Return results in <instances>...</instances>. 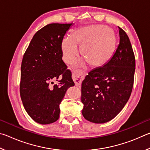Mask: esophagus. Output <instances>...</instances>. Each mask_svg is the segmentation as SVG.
<instances>
[{
    "label": "esophagus",
    "instance_id": "obj_1",
    "mask_svg": "<svg viewBox=\"0 0 150 150\" xmlns=\"http://www.w3.org/2000/svg\"><path fill=\"white\" fill-rule=\"evenodd\" d=\"M85 73L82 71H78L73 73L72 78L76 86H80L81 85L82 81L85 77Z\"/></svg>",
    "mask_w": 150,
    "mask_h": 150
}]
</instances>
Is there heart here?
Listing matches in <instances>:
<instances>
[{"label":"heart","instance_id":"heart-1","mask_svg":"<svg viewBox=\"0 0 150 150\" xmlns=\"http://www.w3.org/2000/svg\"><path fill=\"white\" fill-rule=\"evenodd\" d=\"M116 45L115 33L103 25H89L75 30L71 37L62 42L63 58L65 63L71 64L78 55L80 47L82 56L93 67H101L110 59ZM83 62L80 63L82 65Z\"/></svg>","mask_w":150,"mask_h":150}]
</instances>
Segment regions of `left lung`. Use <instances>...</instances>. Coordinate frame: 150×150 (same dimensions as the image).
Instances as JSON below:
<instances>
[{
	"label": "left lung",
	"instance_id": "8db88e82",
	"mask_svg": "<svg viewBox=\"0 0 150 150\" xmlns=\"http://www.w3.org/2000/svg\"><path fill=\"white\" fill-rule=\"evenodd\" d=\"M119 44L110 59L88 73L81 85L82 115L96 124L111 120L122 110L130 98L135 72L132 47L118 27Z\"/></svg>",
	"mask_w": 150,
	"mask_h": 150
}]
</instances>
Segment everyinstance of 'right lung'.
Returning a JSON list of instances; mask_svg holds the SVG:
<instances>
[{
	"label": "right lung",
	"instance_id": "obj_1",
	"mask_svg": "<svg viewBox=\"0 0 150 150\" xmlns=\"http://www.w3.org/2000/svg\"><path fill=\"white\" fill-rule=\"evenodd\" d=\"M72 25H46L33 36L23 56L20 96L27 113L39 124L59 119L60 103L68 88L75 85L71 72L62 60V50L63 37ZM54 81L58 84L52 86Z\"/></svg>",
	"mask_w": 150,
	"mask_h": 150
}]
</instances>
